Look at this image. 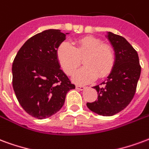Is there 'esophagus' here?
Segmentation results:
<instances>
[{"instance_id":"esophagus-1","label":"esophagus","mask_w":149,"mask_h":149,"mask_svg":"<svg viewBox=\"0 0 149 149\" xmlns=\"http://www.w3.org/2000/svg\"><path fill=\"white\" fill-rule=\"evenodd\" d=\"M76 89H77V90H79V91H83V90H85L86 87L84 86L77 85L76 86Z\"/></svg>"}]
</instances>
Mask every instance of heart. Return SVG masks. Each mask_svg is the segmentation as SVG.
Here are the masks:
<instances>
[{
	"mask_svg": "<svg viewBox=\"0 0 149 149\" xmlns=\"http://www.w3.org/2000/svg\"><path fill=\"white\" fill-rule=\"evenodd\" d=\"M56 56L61 68L68 75L80 65L81 59L83 60L84 67L76 70L72 76L77 83L93 82L97 76L99 79L106 78L111 73L116 59L111 45L92 36L79 39L72 45L63 42L57 48Z\"/></svg>",
	"mask_w": 149,
	"mask_h": 149,
	"instance_id": "1",
	"label": "heart"
}]
</instances>
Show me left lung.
<instances>
[{
  "instance_id": "8db88e82",
  "label": "left lung",
  "mask_w": 149,
  "mask_h": 149,
  "mask_svg": "<svg viewBox=\"0 0 149 149\" xmlns=\"http://www.w3.org/2000/svg\"><path fill=\"white\" fill-rule=\"evenodd\" d=\"M115 51L114 67L106 81L94 86L97 99L87 102L91 111L102 116H112L126 107L134 97L141 67L138 54L125 39L109 32Z\"/></svg>"
}]
</instances>
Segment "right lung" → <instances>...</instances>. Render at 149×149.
I'll return each instance as SVG.
<instances>
[{
  "instance_id": "1",
  "label": "right lung",
  "mask_w": 149,
  "mask_h": 149,
  "mask_svg": "<svg viewBox=\"0 0 149 149\" xmlns=\"http://www.w3.org/2000/svg\"><path fill=\"white\" fill-rule=\"evenodd\" d=\"M66 35L45 30L24 43L13 63V87L19 105L29 115L44 119L63 106L67 92L75 88L60 69L56 51Z\"/></svg>"
}]
</instances>
